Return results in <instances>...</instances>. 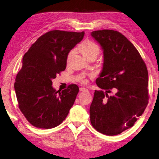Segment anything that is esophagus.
I'll use <instances>...</instances> for the list:
<instances>
[{
	"label": "esophagus",
	"instance_id": "1",
	"mask_svg": "<svg viewBox=\"0 0 159 159\" xmlns=\"http://www.w3.org/2000/svg\"><path fill=\"white\" fill-rule=\"evenodd\" d=\"M80 91H88V90L86 89V88L81 87V88H80Z\"/></svg>",
	"mask_w": 159,
	"mask_h": 159
}]
</instances>
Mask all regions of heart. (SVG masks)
Instances as JSON below:
<instances>
[{"label":"heart","mask_w":159,"mask_h":159,"mask_svg":"<svg viewBox=\"0 0 159 159\" xmlns=\"http://www.w3.org/2000/svg\"><path fill=\"white\" fill-rule=\"evenodd\" d=\"M79 50L86 59H88L91 57H98L100 51V48L98 45L91 41H86L84 42H83L80 46ZM75 50H72L68 53V60H69L72 55L75 53ZM83 82H85V80H84Z\"/></svg>","instance_id":"obj_1"}]
</instances>
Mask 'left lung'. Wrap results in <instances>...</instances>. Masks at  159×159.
Returning a JSON list of instances; mask_svg holds the SVG:
<instances>
[{"instance_id": "obj_1", "label": "left lung", "mask_w": 159, "mask_h": 159, "mask_svg": "<svg viewBox=\"0 0 159 159\" xmlns=\"http://www.w3.org/2000/svg\"><path fill=\"white\" fill-rule=\"evenodd\" d=\"M91 36L103 50L104 62L90 107L91 122L107 136L133 126L148 104V72L140 53L120 32L102 30ZM113 90L114 94L108 93Z\"/></svg>"}]
</instances>
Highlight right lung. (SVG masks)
<instances>
[{
	"mask_svg": "<svg viewBox=\"0 0 159 159\" xmlns=\"http://www.w3.org/2000/svg\"><path fill=\"white\" fill-rule=\"evenodd\" d=\"M84 36V32H48L24 55L14 89L20 111L33 126L55 127L69 113L79 87L70 84L61 92L57 91L52 80L66 69L68 53Z\"/></svg>",
	"mask_w": 159,
	"mask_h": 159,
	"instance_id": "1",
	"label": "right lung"
}]
</instances>
